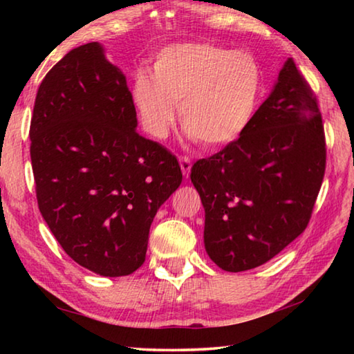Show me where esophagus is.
Here are the masks:
<instances>
[{"label":"esophagus","instance_id":"obj_1","mask_svg":"<svg viewBox=\"0 0 354 354\" xmlns=\"http://www.w3.org/2000/svg\"><path fill=\"white\" fill-rule=\"evenodd\" d=\"M179 165H181L183 175H184L185 178H189L190 169H192V160H190L189 156H181V158H179Z\"/></svg>","mask_w":354,"mask_h":354}]
</instances>
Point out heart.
<instances>
[{"instance_id": "heart-1", "label": "heart", "mask_w": 354, "mask_h": 354, "mask_svg": "<svg viewBox=\"0 0 354 354\" xmlns=\"http://www.w3.org/2000/svg\"><path fill=\"white\" fill-rule=\"evenodd\" d=\"M262 82V68L251 53L187 41L160 50L153 75L136 71L131 98L143 129L154 139L169 136L181 102L183 127L203 145L218 147L247 129Z\"/></svg>"}]
</instances>
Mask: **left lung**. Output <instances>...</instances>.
<instances>
[{
  "label": "left lung",
  "mask_w": 354,
  "mask_h": 354,
  "mask_svg": "<svg viewBox=\"0 0 354 354\" xmlns=\"http://www.w3.org/2000/svg\"><path fill=\"white\" fill-rule=\"evenodd\" d=\"M325 169L319 101L289 59L247 129L192 167L209 257L236 273L281 253L306 230Z\"/></svg>",
  "instance_id": "1"
}]
</instances>
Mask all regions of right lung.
<instances>
[{
    "instance_id": "1",
    "label": "right lung",
    "mask_w": 354,
    "mask_h": 354,
    "mask_svg": "<svg viewBox=\"0 0 354 354\" xmlns=\"http://www.w3.org/2000/svg\"><path fill=\"white\" fill-rule=\"evenodd\" d=\"M136 127L127 80L97 41L39 86L29 137L40 214L65 253L103 277L145 262L154 215L183 181L175 156Z\"/></svg>"
}]
</instances>
